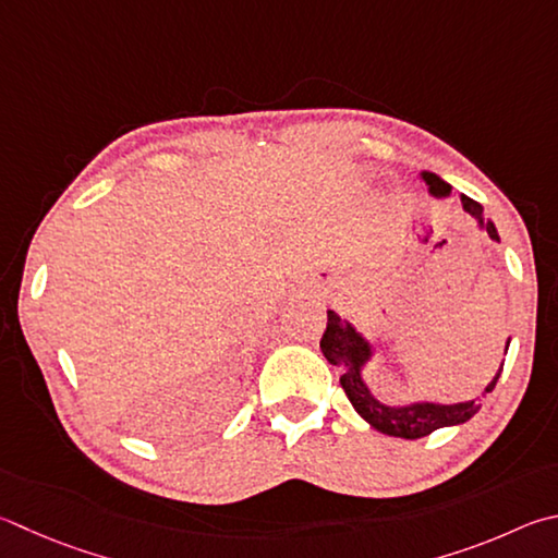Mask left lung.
Masks as SVG:
<instances>
[{"mask_svg": "<svg viewBox=\"0 0 558 558\" xmlns=\"http://www.w3.org/2000/svg\"><path fill=\"white\" fill-rule=\"evenodd\" d=\"M420 178L427 185L429 195L434 199H447L451 197L453 187L447 180H441L437 173H429V170H422ZM463 211L475 219V225L488 234L493 241H500L498 229H495L493 219L485 217L483 207L478 202L461 195ZM327 331H324L319 349L331 366L341 368V388L347 390L349 400L363 420H366L373 429H378L388 437H400V439H420L427 437V434L444 429V427H459V424L469 422L475 412L481 410V400H463V402H432V400H410V402H385L376 392L371 390L366 383V371L376 361V347L366 337V333L356 329V324L351 319L341 317L333 310L327 312ZM510 349V339L505 343V353ZM502 373V363L498 373H495L493 380L485 385V392H493L495 383H498Z\"/></svg>", "mask_w": 558, "mask_h": 558, "instance_id": "left-lung-1", "label": "left lung"}]
</instances>
